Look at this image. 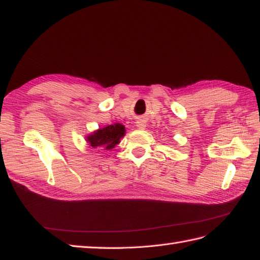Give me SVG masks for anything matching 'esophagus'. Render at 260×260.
<instances>
[{"label": "esophagus", "instance_id": "esophagus-1", "mask_svg": "<svg viewBox=\"0 0 260 260\" xmlns=\"http://www.w3.org/2000/svg\"><path fill=\"white\" fill-rule=\"evenodd\" d=\"M136 126L139 127L140 129H144V128H145V123H144V121H143V120H139V121H137V123H136Z\"/></svg>", "mask_w": 260, "mask_h": 260}]
</instances>
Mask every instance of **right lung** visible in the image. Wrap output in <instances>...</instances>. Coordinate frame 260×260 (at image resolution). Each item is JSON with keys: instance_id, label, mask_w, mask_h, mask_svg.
Returning a JSON list of instances; mask_svg holds the SVG:
<instances>
[{"instance_id": "obj_1", "label": "right lung", "mask_w": 260, "mask_h": 260, "mask_svg": "<svg viewBox=\"0 0 260 260\" xmlns=\"http://www.w3.org/2000/svg\"><path fill=\"white\" fill-rule=\"evenodd\" d=\"M125 134V127L121 124H114L104 127L95 133L88 136L87 141L93 148L104 147L105 150H112L116 144H118L120 137Z\"/></svg>"}]
</instances>
